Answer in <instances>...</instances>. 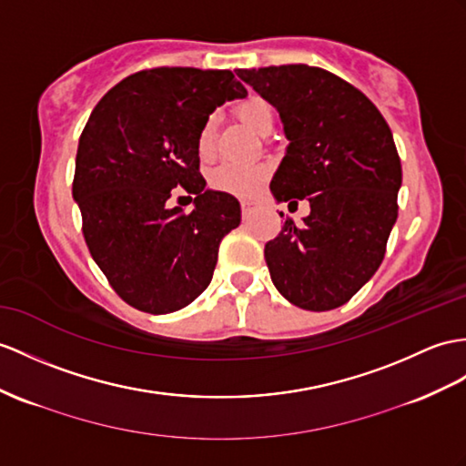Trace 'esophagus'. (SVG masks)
I'll list each match as a JSON object with an SVG mask.
<instances>
[{
    "label": "esophagus",
    "mask_w": 466,
    "mask_h": 466,
    "mask_svg": "<svg viewBox=\"0 0 466 466\" xmlns=\"http://www.w3.org/2000/svg\"><path fill=\"white\" fill-rule=\"evenodd\" d=\"M257 208V201L253 199H243L241 201V209H243V218H247V215H251Z\"/></svg>",
    "instance_id": "34e87169"
}]
</instances>
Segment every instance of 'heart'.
<instances>
[{
	"mask_svg": "<svg viewBox=\"0 0 466 466\" xmlns=\"http://www.w3.org/2000/svg\"><path fill=\"white\" fill-rule=\"evenodd\" d=\"M239 116L248 128L263 134L265 128L272 127L275 110L268 102L258 95H248L245 100L235 106ZM215 147V118L209 116L201 124L198 134V154L208 160ZM268 177V166L265 164H223L211 169L209 186L223 194L231 196H253Z\"/></svg>",
	"mask_w": 466,
	"mask_h": 466,
	"instance_id": "heart-1",
	"label": "heart"
}]
</instances>
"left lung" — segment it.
<instances>
[{"mask_svg": "<svg viewBox=\"0 0 466 466\" xmlns=\"http://www.w3.org/2000/svg\"><path fill=\"white\" fill-rule=\"evenodd\" d=\"M237 76L285 127L272 196L310 203L302 225L287 218L265 245L272 285L299 309H338L380 268L397 219L401 162L391 130L364 93L320 66L237 69Z\"/></svg>", "mask_w": 466, "mask_h": 466, "instance_id": "left-lung-1", "label": "left lung"}]
</instances>
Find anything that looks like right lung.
Returning <instances> with one entry per match:
<instances>
[{"label":"right lung","instance_id":"obj_1","mask_svg":"<svg viewBox=\"0 0 466 466\" xmlns=\"http://www.w3.org/2000/svg\"><path fill=\"white\" fill-rule=\"evenodd\" d=\"M243 96L231 71L157 66L112 86L90 115L73 198L90 255L134 309L176 312L211 282L219 243L239 227L241 206L206 187L198 134L215 108ZM176 187L195 198L194 210L165 206Z\"/></svg>","mask_w":466,"mask_h":466}]
</instances>
